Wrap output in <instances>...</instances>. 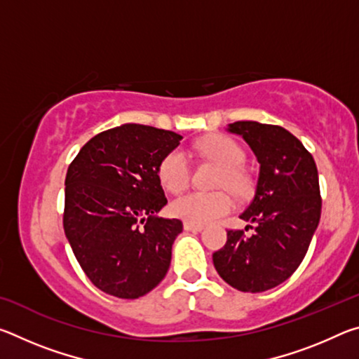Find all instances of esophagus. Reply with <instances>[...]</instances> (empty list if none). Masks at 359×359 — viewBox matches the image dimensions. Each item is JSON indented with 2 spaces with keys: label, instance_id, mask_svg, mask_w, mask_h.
I'll return each mask as SVG.
<instances>
[{
  "label": "esophagus",
  "instance_id": "34e87169",
  "mask_svg": "<svg viewBox=\"0 0 359 359\" xmlns=\"http://www.w3.org/2000/svg\"><path fill=\"white\" fill-rule=\"evenodd\" d=\"M184 229L185 231H193V233H199V231L204 229V226H203V224H193V223L185 222L184 223Z\"/></svg>",
  "mask_w": 359,
  "mask_h": 359
}]
</instances>
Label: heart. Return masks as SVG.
Wrapping results in <instances>:
<instances>
[{
  "mask_svg": "<svg viewBox=\"0 0 359 359\" xmlns=\"http://www.w3.org/2000/svg\"><path fill=\"white\" fill-rule=\"evenodd\" d=\"M198 150L222 168L218 174V187H226L238 196H244L252 188L250 177L242 169L245 154L241 145L231 137L214 135L204 137ZM161 185L171 193L184 190L190 180V165L185 151L175 149L163 158L158 169ZM234 208L233 198L226 191H190L175 198L171 204L172 214L193 224L212 223L228 215Z\"/></svg>",
  "mask_w": 359,
  "mask_h": 359,
  "instance_id": "b5f03b06",
  "label": "heart"
}]
</instances>
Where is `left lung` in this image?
<instances>
[{"instance_id": "left-lung-1", "label": "left lung", "mask_w": 359, "mask_h": 359, "mask_svg": "<svg viewBox=\"0 0 359 359\" xmlns=\"http://www.w3.org/2000/svg\"><path fill=\"white\" fill-rule=\"evenodd\" d=\"M226 130L242 136L259 163L255 196L241 214L255 233L245 238L229 229L212 259L231 287L261 293L287 280L306 257L321 215L318 171L299 139L282 126L247 120Z\"/></svg>"}]
</instances>
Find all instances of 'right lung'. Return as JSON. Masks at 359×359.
Masks as SVG:
<instances>
[{"label":"right lung","instance_id":"obj_1","mask_svg":"<svg viewBox=\"0 0 359 359\" xmlns=\"http://www.w3.org/2000/svg\"><path fill=\"white\" fill-rule=\"evenodd\" d=\"M180 141L174 131L125 123L90 139L68 168L65 234L107 294L136 299L166 276L184 224L156 215L168 204L158 169Z\"/></svg>","mask_w":359,"mask_h":359}]
</instances>
